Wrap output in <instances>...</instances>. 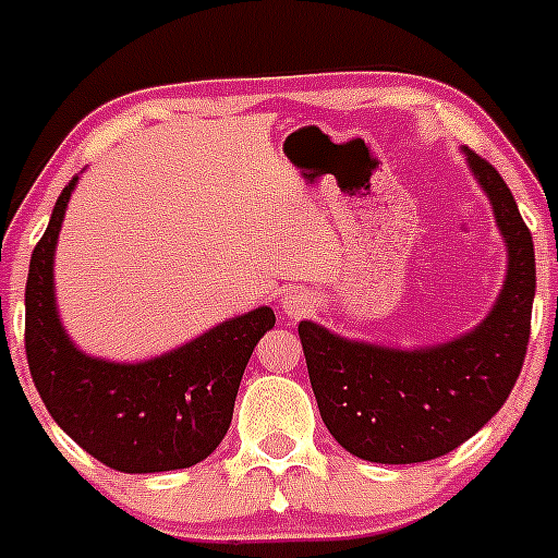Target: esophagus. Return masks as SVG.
I'll return each instance as SVG.
<instances>
[{"mask_svg":"<svg viewBox=\"0 0 558 558\" xmlns=\"http://www.w3.org/2000/svg\"><path fill=\"white\" fill-rule=\"evenodd\" d=\"M280 307L289 318H302L313 311V296L302 289H289L280 294Z\"/></svg>","mask_w":558,"mask_h":558,"instance_id":"obj_1","label":"esophagus"}]
</instances>
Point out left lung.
<instances>
[{
	"label": "left lung",
	"instance_id": "8db88e82",
	"mask_svg": "<svg viewBox=\"0 0 558 558\" xmlns=\"http://www.w3.org/2000/svg\"><path fill=\"white\" fill-rule=\"evenodd\" d=\"M488 196L508 251L502 289L486 318L448 342L378 345L300 320L320 418L348 453L378 464H415L451 453L497 415L523 367L537 272L519 205L499 172L461 148Z\"/></svg>",
	"mask_w": 558,
	"mask_h": 558
}]
</instances>
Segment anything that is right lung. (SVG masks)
<instances>
[{
    "label": "right lung",
    "instance_id": "1",
    "mask_svg": "<svg viewBox=\"0 0 558 558\" xmlns=\"http://www.w3.org/2000/svg\"><path fill=\"white\" fill-rule=\"evenodd\" d=\"M81 174L56 199L26 280V359L45 408L86 453L118 472L199 464L232 424L253 348L275 326L272 307L234 315L185 345L145 362L81 351L56 307V243Z\"/></svg>",
    "mask_w": 558,
    "mask_h": 558
}]
</instances>
